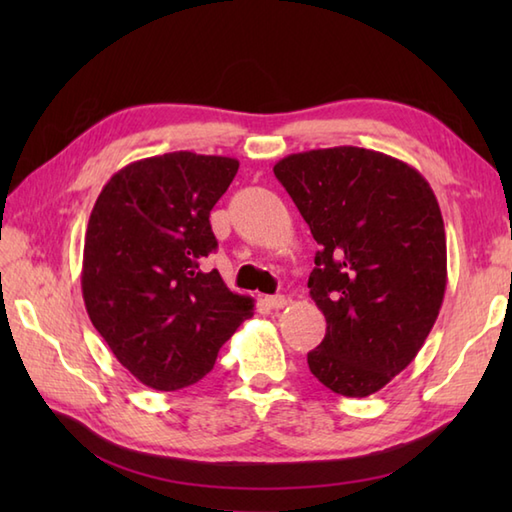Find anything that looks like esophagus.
I'll use <instances>...</instances> for the list:
<instances>
[{"mask_svg": "<svg viewBox=\"0 0 512 512\" xmlns=\"http://www.w3.org/2000/svg\"><path fill=\"white\" fill-rule=\"evenodd\" d=\"M264 301H266V306H268L270 310H281V308H284L286 303H288L284 295H270V297H266Z\"/></svg>", "mask_w": 512, "mask_h": 512, "instance_id": "1", "label": "esophagus"}]
</instances>
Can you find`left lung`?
<instances>
[{"label": "left lung", "instance_id": "obj_1", "mask_svg": "<svg viewBox=\"0 0 512 512\" xmlns=\"http://www.w3.org/2000/svg\"><path fill=\"white\" fill-rule=\"evenodd\" d=\"M273 171L319 244L308 288L328 328L310 372L334 394L372 396L416 358L442 308L436 193L407 162L350 145L290 154Z\"/></svg>", "mask_w": 512, "mask_h": 512}]
</instances>
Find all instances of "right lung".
<instances>
[{"instance_id": "1", "label": "right lung", "mask_w": 512, "mask_h": 512, "mask_svg": "<svg viewBox=\"0 0 512 512\" xmlns=\"http://www.w3.org/2000/svg\"><path fill=\"white\" fill-rule=\"evenodd\" d=\"M239 162L173 151L136 160L105 184L83 246L85 310L129 374L176 391L211 372L255 301L202 259L217 248L209 215Z\"/></svg>"}]
</instances>
